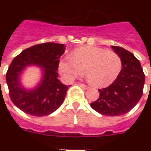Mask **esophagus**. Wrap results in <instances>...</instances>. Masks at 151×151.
Masks as SVG:
<instances>
[{
  "mask_svg": "<svg viewBox=\"0 0 151 151\" xmlns=\"http://www.w3.org/2000/svg\"><path fill=\"white\" fill-rule=\"evenodd\" d=\"M81 86H82L83 88H85V89H88V86H87V85H84V84H81Z\"/></svg>",
  "mask_w": 151,
  "mask_h": 151,
  "instance_id": "obj_1",
  "label": "esophagus"
}]
</instances>
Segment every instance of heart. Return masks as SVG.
Returning <instances> with one entry per match:
<instances>
[{
	"mask_svg": "<svg viewBox=\"0 0 151 151\" xmlns=\"http://www.w3.org/2000/svg\"><path fill=\"white\" fill-rule=\"evenodd\" d=\"M59 69L67 81L81 75L85 69L90 82L95 86L102 87L117 78L122 70V59L114 51L85 46L64 57L59 63Z\"/></svg>",
	"mask_w": 151,
	"mask_h": 151,
	"instance_id": "1",
	"label": "heart"
}]
</instances>
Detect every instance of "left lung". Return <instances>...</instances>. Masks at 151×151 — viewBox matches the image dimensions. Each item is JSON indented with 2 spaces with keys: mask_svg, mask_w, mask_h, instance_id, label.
Instances as JSON below:
<instances>
[{
  "mask_svg": "<svg viewBox=\"0 0 151 151\" xmlns=\"http://www.w3.org/2000/svg\"><path fill=\"white\" fill-rule=\"evenodd\" d=\"M122 59V70L107 88L99 89V96L91 107L106 116H120L131 110L143 95L145 75L140 63L126 49L111 46Z\"/></svg>",
  "mask_w": 151,
  "mask_h": 151,
  "instance_id": "left-lung-1",
  "label": "left lung"
}]
</instances>
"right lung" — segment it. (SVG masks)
<instances>
[{
  "label": "right lung",
  "instance_id": "1",
  "mask_svg": "<svg viewBox=\"0 0 151 151\" xmlns=\"http://www.w3.org/2000/svg\"><path fill=\"white\" fill-rule=\"evenodd\" d=\"M63 44H39L22 51L13 59L6 73L10 98L27 114L43 117L50 114L63 103L68 85L58 79L59 58L65 52ZM36 66L41 78L33 88H26L22 76L28 67Z\"/></svg>",
  "mask_w": 151,
  "mask_h": 151
}]
</instances>
